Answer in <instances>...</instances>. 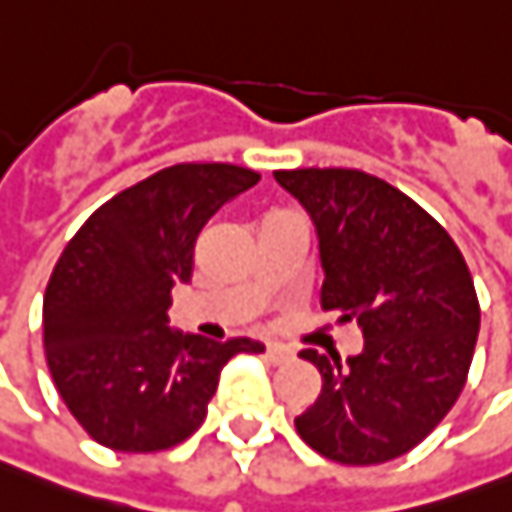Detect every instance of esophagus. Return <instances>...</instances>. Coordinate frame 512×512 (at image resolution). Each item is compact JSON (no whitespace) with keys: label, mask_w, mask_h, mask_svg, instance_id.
Returning <instances> with one entry per match:
<instances>
[{"label":"esophagus","mask_w":512,"mask_h":512,"mask_svg":"<svg viewBox=\"0 0 512 512\" xmlns=\"http://www.w3.org/2000/svg\"><path fill=\"white\" fill-rule=\"evenodd\" d=\"M265 359L270 364H287L293 359V353L287 350L285 344H267L265 347Z\"/></svg>","instance_id":"1"}]
</instances>
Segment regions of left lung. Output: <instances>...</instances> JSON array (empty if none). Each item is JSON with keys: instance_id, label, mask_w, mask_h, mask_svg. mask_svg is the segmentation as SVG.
Instances as JSON below:
<instances>
[{"instance_id": "1", "label": "left lung", "mask_w": 512, "mask_h": 512, "mask_svg": "<svg viewBox=\"0 0 512 512\" xmlns=\"http://www.w3.org/2000/svg\"><path fill=\"white\" fill-rule=\"evenodd\" d=\"M316 225L322 307L356 319L364 347L342 362L307 347L322 393L296 416L316 453L382 464L424 442L456 404L479 336L462 250L427 210L379 176L347 168L276 170Z\"/></svg>"}]
</instances>
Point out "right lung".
I'll list each match as a JSON object with an SVG mask.
<instances>
[{
	"label": "right lung",
	"mask_w": 512,
	"mask_h": 512,
	"mask_svg": "<svg viewBox=\"0 0 512 512\" xmlns=\"http://www.w3.org/2000/svg\"><path fill=\"white\" fill-rule=\"evenodd\" d=\"M256 182L239 165H173L105 202L62 250L42 305L45 356L90 439L119 453L185 442L205 422L222 367L265 350L168 325L170 287L190 282L196 236Z\"/></svg>",
	"instance_id": "obj_1"
}]
</instances>
